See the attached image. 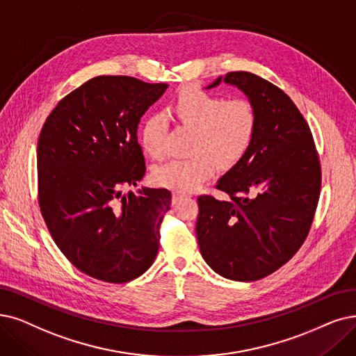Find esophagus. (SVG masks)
Returning a JSON list of instances; mask_svg holds the SVG:
<instances>
[{
  "mask_svg": "<svg viewBox=\"0 0 356 356\" xmlns=\"http://www.w3.org/2000/svg\"><path fill=\"white\" fill-rule=\"evenodd\" d=\"M186 197H187V195L179 194V193H174V194H172V204H178V203L182 202Z\"/></svg>",
  "mask_w": 356,
  "mask_h": 356,
  "instance_id": "1",
  "label": "esophagus"
}]
</instances>
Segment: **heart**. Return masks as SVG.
I'll return each mask as SVG.
<instances>
[{"label":"heart","instance_id":"heart-1","mask_svg":"<svg viewBox=\"0 0 356 356\" xmlns=\"http://www.w3.org/2000/svg\"><path fill=\"white\" fill-rule=\"evenodd\" d=\"M175 117L195 129L191 159H174L153 169V181L177 193H191L202 186L220 166H232L250 147L257 113L247 99L225 102L218 95L197 88H184L174 102ZM166 120L150 113L141 124L140 143L152 158L165 154Z\"/></svg>","mask_w":356,"mask_h":356}]
</instances>
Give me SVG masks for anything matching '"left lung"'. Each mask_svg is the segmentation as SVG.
<instances>
[{
  "mask_svg": "<svg viewBox=\"0 0 356 356\" xmlns=\"http://www.w3.org/2000/svg\"><path fill=\"white\" fill-rule=\"evenodd\" d=\"M243 92L257 113L250 147L216 188L198 197L195 234L204 261L226 279L252 282L288 263L305 241L318 203L321 170L309 127L270 81L234 71L218 77Z\"/></svg>",
  "mask_w": 356,
  "mask_h": 356,
  "instance_id": "8db88e82",
  "label": "left lung"
}]
</instances>
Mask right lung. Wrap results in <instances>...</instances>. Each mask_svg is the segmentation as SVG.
I'll list each match as a JSON object with an SVG mask.
<instances>
[{
	"mask_svg": "<svg viewBox=\"0 0 356 356\" xmlns=\"http://www.w3.org/2000/svg\"><path fill=\"white\" fill-rule=\"evenodd\" d=\"M168 89L127 76H99L67 95L38 141L39 206L61 252L90 277L125 283L159 250L170 209L165 188L137 186L146 172L137 140L141 117Z\"/></svg>",
	"mask_w": 356,
	"mask_h": 356,
	"instance_id": "1",
	"label": "right lung"
}]
</instances>
